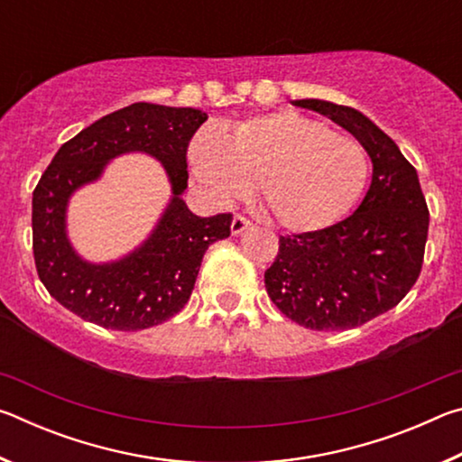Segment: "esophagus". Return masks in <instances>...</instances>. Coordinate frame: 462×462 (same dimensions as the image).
Instances as JSON below:
<instances>
[{
    "instance_id": "34e87169",
    "label": "esophagus",
    "mask_w": 462,
    "mask_h": 462,
    "mask_svg": "<svg viewBox=\"0 0 462 462\" xmlns=\"http://www.w3.org/2000/svg\"><path fill=\"white\" fill-rule=\"evenodd\" d=\"M250 226H253V222L246 220L245 216H234V220L230 224V230H232L234 236H236V234H242L245 230H248Z\"/></svg>"
}]
</instances>
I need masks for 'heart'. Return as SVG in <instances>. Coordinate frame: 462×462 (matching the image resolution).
<instances>
[{"instance_id": "b5f03b06", "label": "heart", "mask_w": 462, "mask_h": 462, "mask_svg": "<svg viewBox=\"0 0 462 462\" xmlns=\"http://www.w3.org/2000/svg\"><path fill=\"white\" fill-rule=\"evenodd\" d=\"M189 161L222 201L245 198L259 183L264 214L291 232L342 220L369 179V152L356 138L297 112L240 122L224 138L203 130L191 143Z\"/></svg>"}]
</instances>
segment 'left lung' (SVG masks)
Masks as SVG:
<instances>
[{
  "mask_svg": "<svg viewBox=\"0 0 462 462\" xmlns=\"http://www.w3.org/2000/svg\"><path fill=\"white\" fill-rule=\"evenodd\" d=\"M293 104L348 130L369 152L373 179L346 220L279 236L264 287L295 324L318 332L348 330L395 308L418 281L430 224L426 198L416 169L358 109L324 99Z\"/></svg>",
  "mask_w": 462,
  "mask_h": 462,
  "instance_id": "obj_1",
  "label": "left lung"
}]
</instances>
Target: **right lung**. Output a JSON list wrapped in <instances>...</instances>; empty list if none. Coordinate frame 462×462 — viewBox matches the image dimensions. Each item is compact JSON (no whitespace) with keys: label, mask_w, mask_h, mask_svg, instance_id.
<instances>
[{"label":"right lung","mask_w":462,"mask_h":462,"mask_svg":"<svg viewBox=\"0 0 462 462\" xmlns=\"http://www.w3.org/2000/svg\"><path fill=\"white\" fill-rule=\"evenodd\" d=\"M206 120L201 109L140 101L104 116L59 148L32 195V250L38 277L60 306L120 332L162 324L183 310L208 246L228 238L232 224V214L195 216L181 198L189 179L187 146ZM126 152L154 155L174 195L143 245L118 262L89 263L68 242V199Z\"/></svg>","instance_id":"1"}]
</instances>
